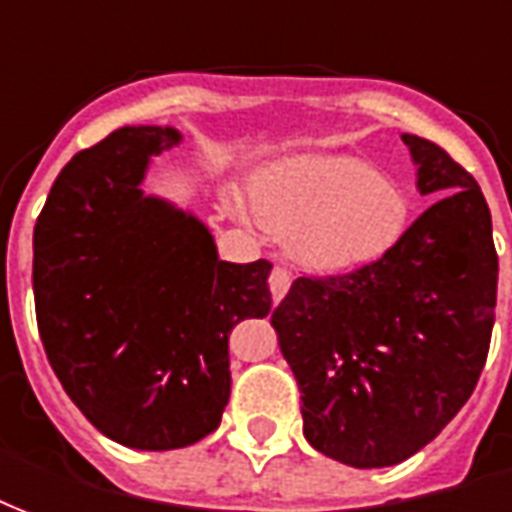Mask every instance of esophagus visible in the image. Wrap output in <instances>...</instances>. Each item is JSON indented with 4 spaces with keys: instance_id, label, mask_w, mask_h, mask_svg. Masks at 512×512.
Instances as JSON below:
<instances>
[{
    "instance_id": "34e87169",
    "label": "esophagus",
    "mask_w": 512,
    "mask_h": 512,
    "mask_svg": "<svg viewBox=\"0 0 512 512\" xmlns=\"http://www.w3.org/2000/svg\"><path fill=\"white\" fill-rule=\"evenodd\" d=\"M290 282H293V277H290L288 268H282V266L274 268V271H271V277H268V288H271V296H274L277 301L282 299V296L288 293Z\"/></svg>"
}]
</instances>
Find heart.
<instances>
[{
	"instance_id": "1",
	"label": "heart",
	"mask_w": 512,
	"mask_h": 512,
	"mask_svg": "<svg viewBox=\"0 0 512 512\" xmlns=\"http://www.w3.org/2000/svg\"><path fill=\"white\" fill-rule=\"evenodd\" d=\"M249 208L288 233L304 266L351 268L389 252L408 222V197L384 169L356 156H293L260 169Z\"/></svg>"
}]
</instances>
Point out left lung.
Masks as SVG:
<instances>
[{
	"label": "left lung",
	"mask_w": 512,
	"mask_h": 512,
	"mask_svg": "<svg viewBox=\"0 0 512 512\" xmlns=\"http://www.w3.org/2000/svg\"><path fill=\"white\" fill-rule=\"evenodd\" d=\"M403 142L417 189L439 200L378 260L304 274L271 312L304 436L356 469L395 466L439 436L472 397L494 329L499 260L483 191L439 145Z\"/></svg>",
	"instance_id": "8db88e82"
}]
</instances>
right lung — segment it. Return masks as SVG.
I'll list each match as a JSON object with an SVG mask.
<instances>
[{"label":"right lung","instance_id":"1","mask_svg":"<svg viewBox=\"0 0 512 512\" xmlns=\"http://www.w3.org/2000/svg\"><path fill=\"white\" fill-rule=\"evenodd\" d=\"M175 128H117L65 164L35 224L32 288L51 370L84 417L134 450L219 428L227 337L271 310V263H227L189 213L145 197Z\"/></svg>","mask_w":512,"mask_h":512}]
</instances>
